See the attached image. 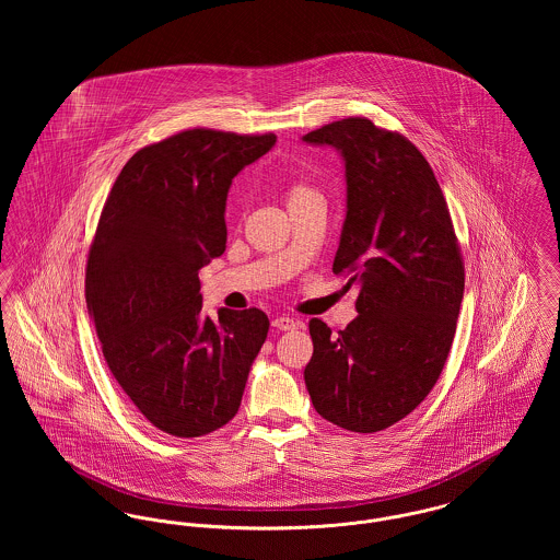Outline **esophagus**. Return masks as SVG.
<instances>
[{"label":"esophagus","mask_w":560,"mask_h":560,"mask_svg":"<svg viewBox=\"0 0 560 560\" xmlns=\"http://www.w3.org/2000/svg\"><path fill=\"white\" fill-rule=\"evenodd\" d=\"M295 320L292 319V317H277V319L272 320V327L275 329H279V331H290V329H295Z\"/></svg>","instance_id":"34e87169"}]
</instances>
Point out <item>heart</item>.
Returning <instances> with one entry per match:
<instances>
[{
	"label": "heart",
	"instance_id": "obj_1",
	"mask_svg": "<svg viewBox=\"0 0 560 560\" xmlns=\"http://www.w3.org/2000/svg\"><path fill=\"white\" fill-rule=\"evenodd\" d=\"M311 192H315L313 188L306 187V185H292L290 190H288V201H293V199H300V197H304V195H311Z\"/></svg>",
	"mask_w": 560,
	"mask_h": 560
}]
</instances>
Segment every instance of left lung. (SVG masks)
Masks as SVG:
<instances>
[{
	"instance_id": "1",
	"label": "left lung",
	"mask_w": 560,
	"mask_h": 560,
	"mask_svg": "<svg viewBox=\"0 0 560 560\" xmlns=\"http://www.w3.org/2000/svg\"><path fill=\"white\" fill-rule=\"evenodd\" d=\"M304 140L347 161L348 212L331 270L359 285L347 329L308 323L304 382L320 418L377 432L427 399L445 368L464 295L462 247L434 172L407 136L347 117Z\"/></svg>"
}]
</instances>
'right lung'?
<instances>
[{
    "mask_svg": "<svg viewBox=\"0 0 560 560\" xmlns=\"http://www.w3.org/2000/svg\"><path fill=\"white\" fill-rule=\"evenodd\" d=\"M275 140L192 128L147 144L98 218L85 300L105 361L138 411L172 436H203L235 418L267 340L260 308L203 317L199 270L226 249L233 178Z\"/></svg>",
    "mask_w": 560,
    "mask_h": 560,
    "instance_id": "1",
    "label": "right lung"
}]
</instances>
